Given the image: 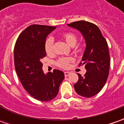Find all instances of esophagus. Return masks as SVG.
Listing matches in <instances>:
<instances>
[{
  "label": "esophagus",
  "instance_id": "1",
  "mask_svg": "<svg viewBox=\"0 0 124 124\" xmlns=\"http://www.w3.org/2000/svg\"><path fill=\"white\" fill-rule=\"evenodd\" d=\"M70 74V73L69 72H64L65 77H68V76H69Z\"/></svg>",
  "mask_w": 124,
  "mask_h": 124
}]
</instances>
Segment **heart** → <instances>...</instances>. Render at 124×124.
<instances>
[{
	"instance_id": "heart-1",
	"label": "heart",
	"mask_w": 124,
	"mask_h": 124,
	"mask_svg": "<svg viewBox=\"0 0 124 124\" xmlns=\"http://www.w3.org/2000/svg\"><path fill=\"white\" fill-rule=\"evenodd\" d=\"M62 38L65 40V41L71 47H74L76 45L78 37L77 36L72 33V32H65L62 35ZM82 49L81 45H77L76 47V50L77 52H80ZM45 51L46 54L48 56H52L54 53V39L52 38H48L45 42ZM74 61L72 57H61L56 61V65L61 68V69H67L70 66V63H72Z\"/></svg>"
}]
</instances>
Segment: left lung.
<instances>
[{"label": "left lung", "instance_id": "1", "mask_svg": "<svg viewBox=\"0 0 124 124\" xmlns=\"http://www.w3.org/2000/svg\"><path fill=\"white\" fill-rule=\"evenodd\" d=\"M81 32L86 43L82 61L87 70L84 77L78 74L79 79L74 85L77 93L84 97H92L99 93L106 83L110 58L106 40L95 24L85 21L68 24Z\"/></svg>", "mask_w": 124, "mask_h": 124}]
</instances>
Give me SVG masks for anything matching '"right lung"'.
Returning <instances> with one entry per match:
<instances>
[{"label":"right lung","mask_w":124,"mask_h":124,"mask_svg":"<svg viewBox=\"0 0 124 124\" xmlns=\"http://www.w3.org/2000/svg\"><path fill=\"white\" fill-rule=\"evenodd\" d=\"M56 26L31 25L21 33L14 47V65L24 89L41 101L56 97L64 73L59 70L44 74L41 60L46 56V37Z\"/></svg>","instance_id":"1"}]
</instances>
